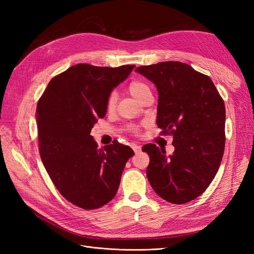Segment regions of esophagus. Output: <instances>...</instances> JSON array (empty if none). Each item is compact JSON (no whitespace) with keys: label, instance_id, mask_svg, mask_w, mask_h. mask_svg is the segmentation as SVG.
<instances>
[{"label":"esophagus","instance_id":"esophagus-1","mask_svg":"<svg viewBox=\"0 0 254 254\" xmlns=\"http://www.w3.org/2000/svg\"><path fill=\"white\" fill-rule=\"evenodd\" d=\"M132 149H133V151L135 152V153H139L140 151H141V146L140 145H136V144H133L132 145Z\"/></svg>","mask_w":254,"mask_h":254}]
</instances>
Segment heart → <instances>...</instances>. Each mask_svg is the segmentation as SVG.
<instances>
[{"label": "heart", "mask_w": 254, "mask_h": 254, "mask_svg": "<svg viewBox=\"0 0 254 254\" xmlns=\"http://www.w3.org/2000/svg\"><path fill=\"white\" fill-rule=\"evenodd\" d=\"M128 91L129 93L131 94L137 102L140 101V98L147 92H150L149 87L146 84L145 82L141 81V80H132L128 84ZM117 101H118V96L115 93H111L110 96L108 97V101H107V109L108 111H113L115 108V105H117ZM132 129L134 130L135 128L132 127Z\"/></svg>", "instance_id": "1"}]
</instances>
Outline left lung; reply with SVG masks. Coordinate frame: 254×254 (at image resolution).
<instances>
[{"mask_svg": "<svg viewBox=\"0 0 254 254\" xmlns=\"http://www.w3.org/2000/svg\"><path fill=\"white\" fill-rule=\"evenodd\" d=\"M158 90L157 125L173 134V155L146 144V170L153 190L182 204L200 196L216 176L225 150L226 109L209 76L179 61L135 68Z\"/></svg>", "mask_w": 254, "mask_h": 254, "instance_id": "left-lung-1", "label": "left lung"}]
</instances>
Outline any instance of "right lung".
<instances>
[{
    "label": "right lung",
    "instance_id": "1",
    "mask_svg": "<svg viewBox=\"0 0 254 254\" xmlns=\"http://www.w3.org/2000/svg\"><path fill=\"white\" fill-rule=\"evenodd\" d=\"M135 65L75 64L52 78L37 105L39 151L53 183L67 201L98 209L111 201L134 152L117 140L97 148L90 134L107 101Z\"/></svg>",
    "mask_w": 254,
    "mask_h": 254
}]
</instances>
